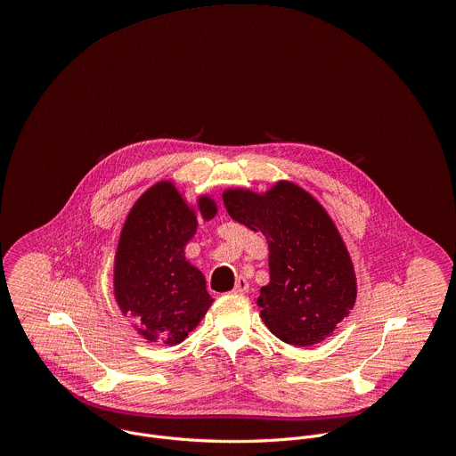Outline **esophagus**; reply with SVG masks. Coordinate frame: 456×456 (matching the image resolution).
Returning a JSON list of instances; mask_svg holds the SVG:
<instances>
[{
	"label": "esophagus",
	"instance_id": "obj_1",
	"mask_svg": "<svg viewBox=\"0 0 456 456\" xmlns=\"http://www.w3.org/2000/svg\"><path fill=\"white\" fill-rule=\"evenodd\" d=\"M234 293H247L248 291V281L245 277H238L234 284Z\"/></svg>",
	"mask_w": 456,
	"mask_h": 456
}]
</instances>
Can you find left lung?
<instances>
[{"label": "left lung", "mask_w": 456, "mask_h": 456, "mask_svg": "<svg viewBox=\"0 0 456 456\" xmlns=\"http://www.w3.org/2000/svg\"><path fill=\"white\" fill-rule=\"evenodd\" d=\"M224 204L232 220L266 238L270 282L257 306L270 333L297 347L326 340L358 293L351 256L328 211L289 181L265 193L225 190Z\"/></svg>", "instance_id": "8db88e82"}]
</instances>
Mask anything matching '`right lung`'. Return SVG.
I'll return each instance as SVG.
<instances>
[{
	"label": "right lung",
	"instance_id": "obj_1",
	"mask_svg": "<svg viewBox=\"0 0 456 456\" xmlns=\"http://www.w3.org/2000/svg\"><path fill=\"white\" fill-rule=\"evenodd\" d=\"M216 211L208 195L190 206L170 181L148 188L132 206L114 256V297L144 340L181 344L213 305L204 273L184 248L197 218L211 220Z\"/></svg>",
	"mask_w": 456,
	"mask_h": 456
}]
</instances>
